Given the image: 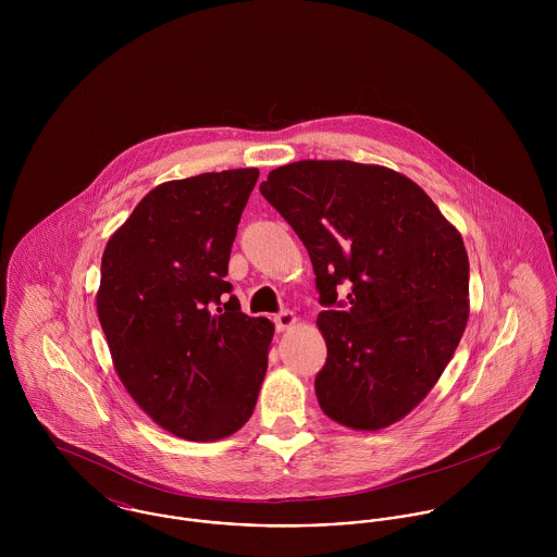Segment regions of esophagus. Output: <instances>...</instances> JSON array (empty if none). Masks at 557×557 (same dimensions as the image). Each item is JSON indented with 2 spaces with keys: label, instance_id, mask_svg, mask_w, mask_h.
<instances>
[{
  "label": "esophagus",
  "instance_id": "34e87169",
  "mask_svg": "<svg viewBox=\"0 0 557 557\" xmlns=\"http://www.w3.org/2000/svg\"><path fill=\"white\" fill-rule=\"evenodd\" d=\"M296 321L298 318L292 313V311H283V313H278L276 318H274V323H276V327L283 332V330H289V327H294L296 325Z\"/></svg>",
  "mask_w": 557,
  "mask_h": 557
}]
</instances>
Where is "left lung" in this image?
<instances>
[{
  "label": "left lung",
  "mask_w": 557,
  "mask_h": 557,
  "mask_svg": "<svg viewBox=\"0 0 557 557\" xmlns=\"http://www.w3.org/2000/svg\"><path fill=\"white\" fill-rule=\"evenodd\" d=\"M309 250L327 347L319 407L354 431L405 418L442 377L470 318L459 230L407 175L351 160H298L259 186ZM344 285L346 298L336 304Z\"/></svg>",
  "instance_id": "obj_1"
}]
</instances>
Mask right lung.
<instances>
[{"instance_id":"add662e5","label":"right lung","mask_w":557,"mask_h":557,"mask_svg":"<svg viewBox=\"0 0 557 557\" xmlns=\"http://www.w3.org/2000/svg\"><path fill=\"white\" fill-rule=\"evenodd\" d=\"M259 169L152 188L109 238L96 309L115 373L175 437L216 442L246 424L274 323L248 318L225 281Z\"/></svg>"}]
</instances>
